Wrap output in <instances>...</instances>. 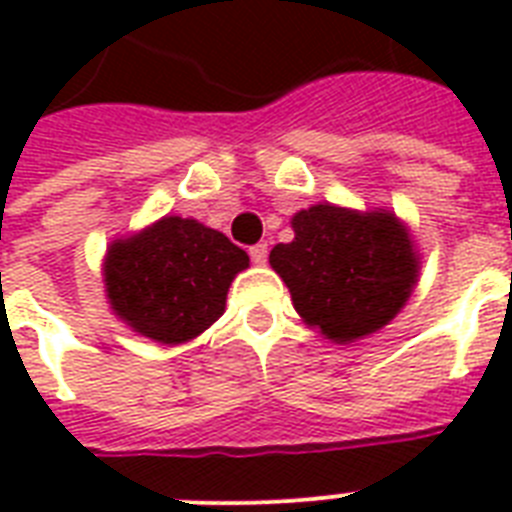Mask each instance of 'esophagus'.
Masks as SVG:
<instances>
[{
  "label": "esophagus",
  "mask_w": 512,
  "mask_h": 512,
  "mask_svg": "<svg viewBox=\"0 0 512 512\" xmlns=\"http://www.w3.org/2000/svg\"><path fill=\"white\" fill-rule=\"evenodd\" d=\"M249 257H252L255 265H265V260H268V244H255V247L249 249Z\"/></svg>",
  "instance_id": "esophagus-1"
}]
</instances>
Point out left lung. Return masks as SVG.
<instances>
[{
  "label": "left lung",
  "mask_w": 512,
  "mask_h": 512,
  "mask_svg": "<svg viewBox=\"0 0 512 512\" xmlns=\"http://www.w3.org/2000/svg\"><path fill=\"white\" fill-rule=\"evenodd\" d=\"M295 239L268 263L287 284L300 319L337 345L364 340L396 319L420 279V252L393 209L329 201L292 215Z\"/></svg>",
  "instance_id": "1"
}]
</instances>
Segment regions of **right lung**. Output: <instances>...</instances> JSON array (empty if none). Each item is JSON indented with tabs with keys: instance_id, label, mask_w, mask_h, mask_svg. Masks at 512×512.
<instances>
[{
	"instance_id": "1",
	"label": "right lung",
	"mask_w": 512,
	"mask_h": 512,
	"mask_svg": "<svg viewBox=\"0 0 512 512\" xmlns=\"http://www.w3.org/2000/svg\"><path fill=\"white\" fill-rule=\"evenodd\" d=\"M249 255L225 233L164 215L108 244L103 284L111 311L140 337L183 345L225 313L228 287Z\"/></svg>"
}]
</instances>
